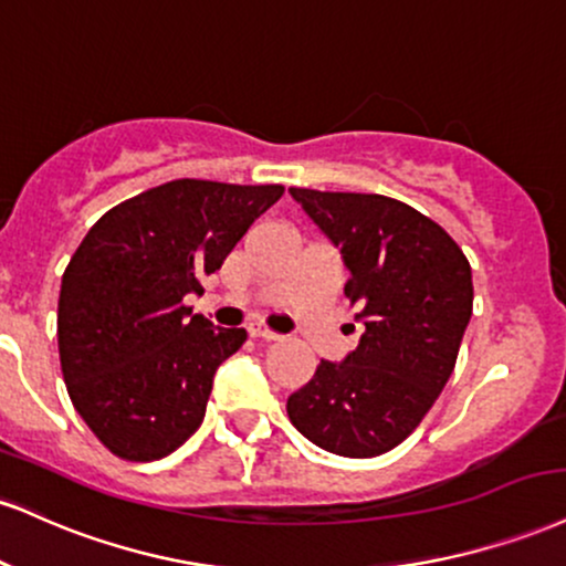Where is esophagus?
<instances>
[{
    "label": "esophagus",
    "mask_w": 566,
    "mask_h": 566,
    "mask_svg": "<svg viewBox=\"0 0 566 566\" xmlns=\"http://www.w3.org/2000/svg\"><path fill=\"white\" fill-rule=\"evenodd\" d=\"M248 332H250V337H255V339H265V343H274V339H279L276 332H271L269 326H263V324H250V326H248Z\"/></svg>",
    "instance_id": "1"
}]
</instances>
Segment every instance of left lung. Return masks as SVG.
<instances>
[{
	"label": "left lung",
	"mask_w": 566,
	"mask_h": 566,
	"mask_svg": "<svg viewBox=\"0 0 566 566\" xmlns=\"http://www.w3.org/2000/svg\"><path fill=\"white\" fill-rule=\"evenodd\" d=\"M290 195L339 248L345 297L364 324L343 364L322 360L290 395V421L324 451L371 459L417 430L453 374L472 318V269L446 229L392 197Z\"/></svg>",
	"instance_id": "8db88e82"
}]
</instances>
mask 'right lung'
Listing matches in <instances>:
<instances>
[{
    "mask_svg": "<svg viewBox=\"0 0 566 566\" xmlns=\"http://www.w3.org/2000/svg\"><path fill=\"white\" fill-rule=\"evenodd\" d=\"M284 187L176 179L88 229L63 274L57 348L73 406L126 461L174 453L206 417L216 369L248 339L184 305Z\"/></svg>",
    "mask_w": 566,
    "mask_h": 566,
    "instance_id": "add662e5",
    "label": "right lung"
}]
</instances>
